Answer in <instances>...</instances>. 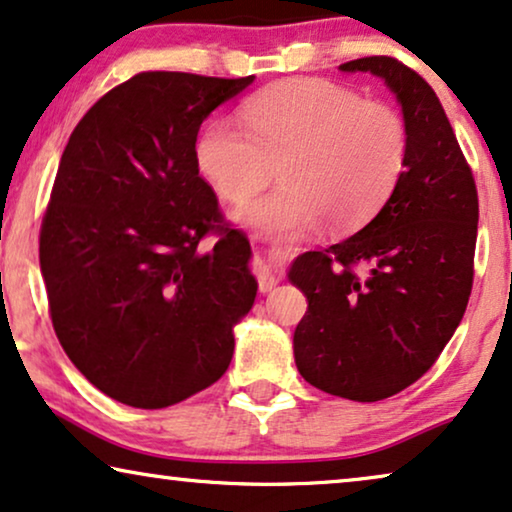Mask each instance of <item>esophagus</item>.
Returning a JSON list of instances; mask_svg holds the SVG:
<instances>
[{
    "instance_id": "34e87169",
    "label": "esophagus",
    "mask_w": 512,
    "mask_h": 512,
    "mask_svg": "<svg viewBox=\"0 0 512 512\" xmlns=\"http://www.w3.org/2000/svg\"><path fill=\"white\" fill-rule=\"evenodd\" d=\"M276 283H278V278H276V274H271L269 269H262V274L257 276V288H260V292L274 290Z\"/></svg>"
}]
</instances>
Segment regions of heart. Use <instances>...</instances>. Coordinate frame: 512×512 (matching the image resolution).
<instances>
[{
  "instance_id": "heart-1",
  "label": "heart",
  "mask_w": 512,
  "mask_h": 512,
  "mask_svg": "<svg viewBox=\"0 0 512 512\" xmlns=\"http://www.w3.org/2000/svg\"><path fill=\"white\" fill-rule=\"evenodd\" d=\"M243 124L217 119L196 156L224 201L238 203L274 177L281 185L234 217L260 234L353 229L377 213L403 175L410 131L391 105L325 79H288L245 102Z\"/></svg>"
}]
</instances>
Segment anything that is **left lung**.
I'll list each match as a JSON object with an SVG mask.
<instances>
[{"label":"left lung","mask_w":512,"mask_h":512,"mask_svg":"<svg viewBox=\"0 0 512 512\" xmlns=\"http://www.w3.org/2000/svg\"><path fill=\"white\" fill-rule=\"evenodd\" d=\"M339 67L386 81L403 105L410 152L372 222L292 264L290 281L309 299L292 344L311 386L377 403L424 377L461 323L473 290L478 189L421 74L391 56Z\"/></svg>","instance_id":"8db88e82"}]
</instances>
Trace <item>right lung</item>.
Listing matches in <instances>:
<instances>
[{
    "instance_id": "1",
    "label": "right lung",
    "mask_w": 512,
    "mask_h": 512,
    "mask_svg": "<svg viewBox=\"0 0 512 512\" xmlns=\"http://www.w3.org/2000/svg\"><path fill=\"white\" fill-rule=\"evenodd\" d=\"M252 79L135 74L88 109L60 156L39 231L49 316L74 367L119 403H182L234 356L257 295L250 241L199 175L196 135Z\"/></svg>"
}]
</instances>
